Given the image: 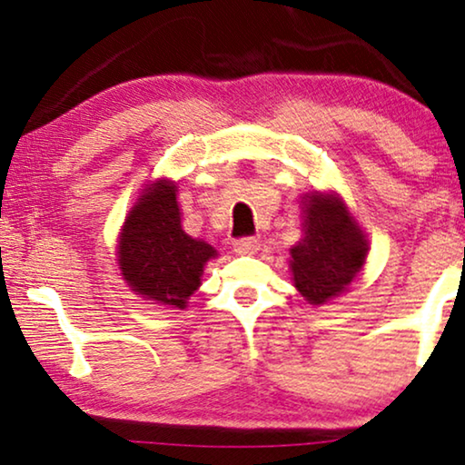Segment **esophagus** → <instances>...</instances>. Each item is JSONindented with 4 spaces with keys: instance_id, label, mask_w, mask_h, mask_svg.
Instances as JSON below:
<instances>
[{
    "instance_id": "34e87169",
    "label": "esophagus",
    "mask_w": 465,
    "mask_h": 465,
    "mask_svg": "<svg viewBox=\"0 0 465 465\" xmlns=\"http://www.w3.org/2000/svg\"><path fill=\"white\" fill-rule=\"evenodd\" d=\"M233 251L238 254H254L259 251V240L252 238V235H244V238L235 240Z\"/></svg>"
}]
</instances>
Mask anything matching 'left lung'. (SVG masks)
I'll return each instance as SVG.
<instances>
[{
	"label": "left lung",
	"instance_id": "1",
	"mask_svg": "<svg viewBox=\"0 0 465 465\" xmlns=\"http://www.w3.org/2000/svg\"><path fill=\"white\" fill-rule=\"evenodd\" d=\"M305 208L303 238L291 248V267L301 295L318 305L351 282L369 246L361 227L332 195L313 193Z\"/></svg>",
	"mask_w": 465,
	"mask_h": 465
}]
</instances>
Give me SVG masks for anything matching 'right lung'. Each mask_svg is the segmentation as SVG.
<instances>
[{
  "label": "right lung",
  "mask_w": 465,
  "mask_h": 465,
  "mask_svg": "<svg viewBox=\"0 0 465 465\" xmlns=\"http://www.w3.org/2000/svg\"><path fill=\"white\" fill-rule=\"evenodd\" d=\"M120 270L130 289L145 299L183 310L200 286L204 263L217 254L181 227L176 187L160 181L147 187L120 235Z\"/></svg>",
  "instance_id": "obj_1"
}]
</instances>
